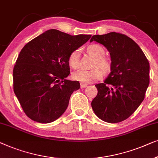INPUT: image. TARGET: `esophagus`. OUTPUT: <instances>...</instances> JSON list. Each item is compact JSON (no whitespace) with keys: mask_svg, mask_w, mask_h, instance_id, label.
<instances>
[{"mask_svg":"<svg viewBox=\"0 0 158 158\" xmlns=\"http://www.w3.org/2000/svg\"><path fill=\"white\" fill-rule=\"evenodd\" d=\"M86 86H87V84H83V83L80 84V87H81V89H84L86 87Z\"/></svg>","mask_w":158,"mask_h":158,"instance_id":"1","label":"esophagus"}]
</instances>
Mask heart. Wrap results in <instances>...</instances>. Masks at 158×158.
<instances>
[{"label": "heart", "instance_id": "obj_1", "mask_svg": "<svg viewBox=\"0 0 158 158\" xmlns=\"http://www.w3.org/2000/svg\"><path fill=\"white\" fill-rule=\"evenodd\" d=\"M88 51L91 54L97 58L96 66H99L104 70H107L110 67V63L104 58L105 55V51L102 46L99 44H92L88 47ZM80 51L76 49L71 53L69 56L68 62L71 67L77 69L79 66ZM104 73L100 68H97L93 70H84L79 69L72 74V78L77 81H79L83 84L92 83L101 79L103 77Z\"/></svg>", "mask_w": 158, "mask_h": 158}]
</instances>
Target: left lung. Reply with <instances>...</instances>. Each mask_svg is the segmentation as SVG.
Here are the masks:
<instances>
[{
	"mask_svg": "<svg viewBox=\"0 0 158 158\" xmlns=\"http://www.w3.org/2000/svg\"><path fill=\"white\" fill-rule=\"evenodd\" d=\"M93 41L110 52L111 72L92 102L95 114L106 123L125 120L145 99L150 83V64L139 46L130 37L116 32L94 35Z\"/></svg>",
	"mask_w": 158,
	"mask_h": 158,
	"instance_id": "1",
	"label": "left lung"
}]
</instances>
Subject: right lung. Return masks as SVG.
<instances>
[{"label": "right lung", "instance_id": "obj_1", "mask_svg": "<svg viewBox=\"0 0 158 158\" xmlns=\"http://www.w3.org/2000/svg\"><path fill=\"white\" fill-rule=\"evenodd\" d=\"M91 36L50 29L22 48L13 69V90L30 119L49 123L64 114L71 95L80 88L78 81L66 79L69 56Z\"/></svg>", "mask_w": 158, "mask_h": 158}]
</instances>
